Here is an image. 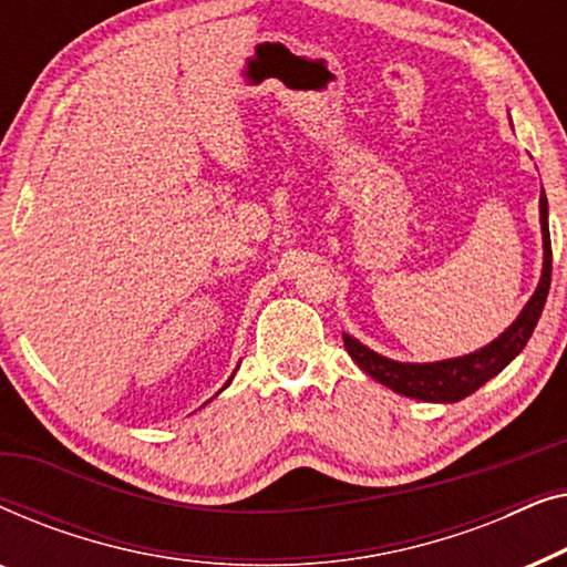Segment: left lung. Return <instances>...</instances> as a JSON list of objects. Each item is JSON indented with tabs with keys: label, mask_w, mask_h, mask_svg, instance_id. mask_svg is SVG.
Segmentation results:
<instances>
[{
	"label": "left lung",
	"mask_w": 567,
	"mask_h": 567,
	"mask_svg": "<svg viewBox=\"0 0 567 567\" xmlns=\"http://www.w3.org/2000/svg\"><path fill=\"white\" fill-rule=\"evenodd\" d=\"M539 214H542V239H545V268H542V281L534 291V297L526 301L522 315L516 322L503 332L498 340L485 346L483 351H475L462 359H449L436 363H398L384 359L351 336H343L346 351L359 363V369L367 371L379 384L390 386L405 398L423 400V402H460L467 394L477 392L487 379L501 374L524 346L529 343L534 328H537L542 309H545L549 281H553V245H549V227H547V196L542 190L539 196Z\"/></svg>",
	"instance_id": "1"
}]
</instances>
